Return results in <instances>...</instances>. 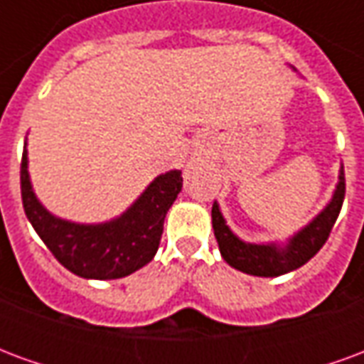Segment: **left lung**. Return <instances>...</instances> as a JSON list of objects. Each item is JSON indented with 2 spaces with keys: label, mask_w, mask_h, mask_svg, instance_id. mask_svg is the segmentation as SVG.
Wrapping results in <instances>:
<instances>
[{
  "label": "left lung",
  "mask_w": 364,
  "mask_h": 364,
  "mask_svg": "<svg viewBox=\"0 0 364 364\" xmlns=\"http://www.w3.org/2000/svg\"><path fill=\"white\" fill-rule=\"evenodd\" d=\"M345 198V173L343 166L339 169V181L333 191V197L310 224L298 230L289 237L284 245L279 244H247L228 228L220 213V206L214 200L213 228L224 261L230 267L253 277H281L294 269L302 267L320 252L321 245L328 242L329 232L336 224Z\"/></svg>",
  "instance_id": "1"
}]
</instances>
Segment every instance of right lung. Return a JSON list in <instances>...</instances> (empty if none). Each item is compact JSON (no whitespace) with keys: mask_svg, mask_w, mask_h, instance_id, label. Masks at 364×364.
Here are the masks:
<instances>
[{"mask_svg":"<svg viewBox=\"0 0 364 364\" xmlns=\"http://www.w3.org/2000/svg\"><path fill=\"white\" fill-rule=\"evenodd\" d=\"M183 187L179 169L158 175L127 213L101 224H77L50 214L28 177L27 142L21 159V197L28 222L52 255L77 277L111 281L148 265L158 252L167 210Z\"/></svg>","mask_w":364,"mask_h":364,"instance_id":"obj_1","label":"right lung"}]
</instances>
